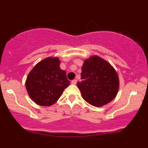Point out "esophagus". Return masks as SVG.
<instances>
[{
	"instance_id": "34e87169",
	"label": "esophagus",
	"mask_w": 148,
	"mask_h": 148,
	"mask_svg": "<svg viewBox=\"0 0 148 148\" xmlns=\"http://www.w3.org/2000/svg\"><path fill=\"white\" fill-rule=\"evenodd\" d=\"M76 83H77V81H76V79L73 80V81H72V82H71V83H72V85H76Z\"/></svg>"
}]
</instances>
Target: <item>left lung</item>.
I'll return each instance as SVG.
<instances>
[{"label":"left lung","mask_w":148,"mask_h":148,"mask_svg":"<svg viewBox=\"0 0 148 148\" xmlns=\"http://www.w3.org/2000/svg\"><path fill=\"white\" fill-rule=\"evenodd\" d=\"M81 81L77 87L83 99L95 107L111 102L119 89V76L111 64L98 56L85 60L82 66Z\"/></svg>","instance_id":"left-lung-1"}]
</instances>
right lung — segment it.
<instances>
[{"label":"right lung","mask_w":148,"mask_h":148,"mask_svg":"<svg viewBox=\"0 0 148 148\" xmlns=\"http://www.w3.org/2000/svg\"><path fill=\"white\" fill-rule=\"evenodd\" d=\"M58 57H47L30 71L25 81L29 97L41 106L54 104L69 85L66 72L60 68Z\"/></svg>","instance_id":"right-lung-1"}]
</instances>
